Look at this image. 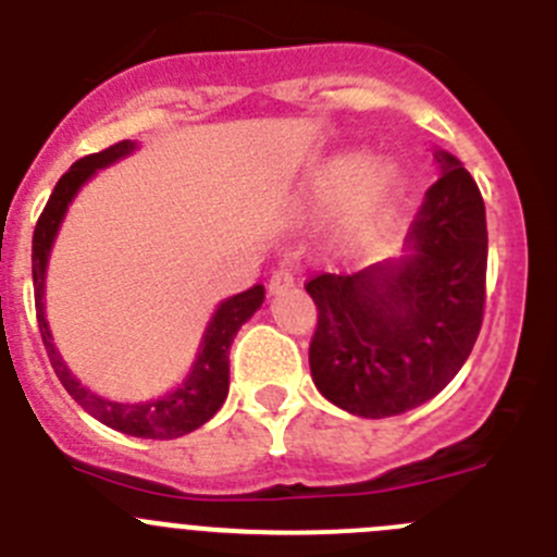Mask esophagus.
Instances as JSON below:
<instances>
[{"label":"esophagus","instance_id":"1","mask_svg":"<svg viewBox=\"0 0 557 557\" xmlns=\"http://www.w3.org/2000/svg\"><path fill=\"white\" fill-rule=\"evenodd\" d=\"M295 284V275H293V270H287V268H282V270H275L273 275H270V293L273 295H282L284 289H289Z\"/></svg>","mask_w":557,"mask_h":557}]
</instances>
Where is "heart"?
<instances>
[{
    "instance_id": "heart-1",
    "label": "heart",
    "mask_w": 557,
    "mask_h": 557,
    "mask_svg": "<svg viewBox=\"0 0 557 557\" xmlns=\"http://www.w3.org/2000/svg\"><path fill=\"white\" fill-rule=\"evenodd\" d=\"M405 195V172L393 161H373L368 150H337L304 175L298 209L309 218L334 214V239L362 243L387 225Z\"/></svg>"
}]
</instances>
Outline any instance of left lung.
Returning a JSON list of instances; mask_svg holds the SVG:
<instances>
[{
  "label": "left lung",
  "mask_w": 557,
  "mask_h": 557,
  "mask_svg": "<svg viewBox=\"0 0 557 557\" xmlns=\"http://www.w3.org/2000/svg\"><path fill=\"white\" fill-rule=\"evenodd\" d=\"M441 166L396 259L351 275H314L309 346L314 387L339 410L391 418L444 391L482 326L488 228L469 170L435 147Z\"/></svg>",
  "instance_id": "1"
}]
</instances>
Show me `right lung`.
Here are the masks:
<instances>
[{
  "mask_svg": "<svg viewBox=\"0 0 557 557\" xmlns=\"http://www.w3.org/2000/svg\"><path fill=\"white\" fill-rule=\"evenodd\" d=\"M136 147H139L136 141L125 139L120 145L108 147V150L75 161V164L69 166L66 175L58 181L52 195H49L41 218H38L36 234H33L36 314L49 362L55 368L58 379H61V385L66 387L69 396L75 398L88 416H95L97 421H102V424L116 432H125V435L150 437V441H172V437H181L186 432H195L198 426H203L223 407L225 396H228V348L234 343L236 332L243 329V323H248L256 309L264 304L262 284H256V287L245 289L239 295H231V298L218 304L214 314L209 318L203 337H200L198 354H195V362H191L184 382L178 387H172L170 393H164V396L150 398V401H111V398L88 391L81 379L69 371L61 351L55 348V339H52V332H49L47 307H44L49 256H52V245H55V236L61 231L69 206L77 198V191L95 178L97 172L127 159Z\"/></svg>",
  "mask_w": 557,
  "mask_h": 557,
  "instance_id": "1",
  "label": "right lung"
}]
</instances>
